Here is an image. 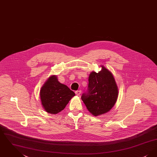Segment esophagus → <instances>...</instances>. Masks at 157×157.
Returning <instances> with one entry per match:
<instances>
[{
  "instance_id": "esophagus-1",
  "label": "esophagus",
  "mask_w": 157,
  "mask_h": 157,
  "mask_svg": "<svg viewBox=\"0 0 157 157\" xmlns=\"http://www.w3.org/2000/svg\"><path fill=\"white\" fill-rule=\"evenodd\" d=\"M75 94L76 95L80 96V95L81 94V90H76V91H75Z\"/></svg>"
}]
</instances>
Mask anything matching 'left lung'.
I'll use <instances>...</instances> for the list:
<instances>
[{
    "label": "left lung",
    "instance_id": "1",
    "mask_svg": "<svg viewBox=\"0 0 157 157\" xmlns=\"http://www.w3.org/2000/svg\"><path fill=\"white\" fill-rule=\"evenodd\" d=\"M98 73L90 74L86 92L81 99L93 115H103L109 111L117 102L118 89L112 73L102 66Z\"/></svg>",
    "mask_w": 157,
    "mask_h": 157
}]
</instances>
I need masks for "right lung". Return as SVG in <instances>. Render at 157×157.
Returning a JSON list of instances; mask_svg holds the SVG:
<instances>
[{"label": "right lung", "instance_id": "1", "mask_svg": "<svg viewBox=\"0 0 157 157\" xmlns=\"http://www.w3.org/2000/svg\"><path fill=\"white\" fill-rule=\"evenodd\" d=\"M75 94L67 85L60 83L56 75H52L40 90L42 105L46 112L56 114L62 111Z\"/></svg>", "mask_w": 157, "mask_h": 157}]
</instances>
